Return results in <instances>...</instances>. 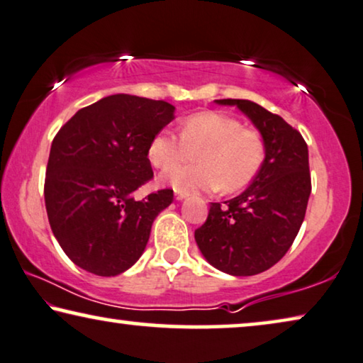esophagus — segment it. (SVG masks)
I'll list each match as a JSON object with an SVG mask.
<instances>
[{
  "mask_svg": "<svg viewBox=\"0 0 363 363\" xmlns=\"http://www.w3.org/2000/svg\"><path fill=\"white\" fill-rule=\"evenodd\" d=\"M187 196H189L187 192H181V191H176V194H174L176 201H184V199H186Z\"/></svg>",
  "mask_w": 363,
  "mask_h": 363,
  "instance_id": "esophagus-1",
  "label": "esophagus"
}]
</instances>
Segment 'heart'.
Here are the masks:
<instances>
[{"label": "heart", "instance_id": "heart-1", "mask_svg": "<svg viewBox=\"0 0 363 363\" xmlns=\"http://www.w3.org/2000/svg\"><path fill=\"white\" fill-rule=\"evenodd\" d=\"M187 167L169 166L190 159ZM147 157L155 167L165 169L160 182L181 192L238 191L253 181L264 160V146L257 131L243 128L242 121L220 111H201L187 116L181 136L171 130L157 131L147 146Z\"/></svg>", "mask_w": 363, "mask_h": 363}]
</instances>
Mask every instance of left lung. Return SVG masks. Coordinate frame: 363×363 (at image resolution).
I'll use <instances>...</instances> for the list:
<instances>
[{"label":"left lung","mask_w":363,"mask_h":363,"mask_svg":"<svg viewBox=\"0 0 363 363\" xmlns=\"http://www.w3.org/2000/svg\"><path fill=\"white\" fill-rule=\"evenodd\" d=\"M237 106L259 131L264 160L252 184L230 201L212 202L194 237L203 258L232 277L267 272L281 259L304 220L311 196L304 138L279 115L250 100H213Z\"/></svg>","instance_id":"1"}]
</instances>
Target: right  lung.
I'll use <instances>...</instances> for the list:
<instances>
[{
	"label": "right lung",
	"instance_id": "1",
	"mask_svg": "<svg viewBox=\"0 0 363 363\" xmlns=\"http://www.w3.org/2000/svg\"><path fill=\"white\" fill-rule=\"evenodd\" d=\"M162 100L116 94L79 110L55 135L44 199L60 248L85 272L116 277L145 252L171 189L135 201L152 177L147 146L174 120Z\"/></svg>",
	"mask_w": 363,
	"mask_h": 363
}]
</instances>
